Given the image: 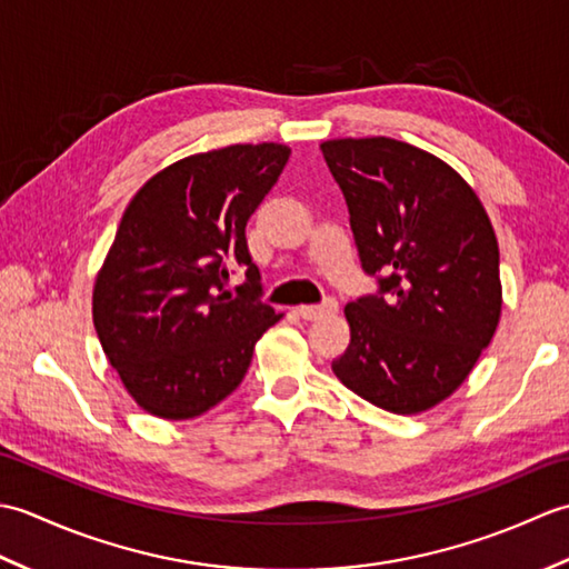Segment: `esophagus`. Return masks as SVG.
Returning <instances> with one entry per match:
<instances>
[{
  "mask_svg": "<svg viewBox=\"0 0 569 569\" xmlns=\"http://www.w3.org/2000/svg\"><path fill=\"white\" fill-rule=\"evenodd\" d=\"M340 310V306H337V300H325L322 306H300L298 308V316L303 320H320V318H328V316H335V312Z\"/></svg>",
  "mask_w": 569,
  "mask_h": 569,
  "instance_id": "esophagus-1",
  "label": "esophagus"
}]
</instances>
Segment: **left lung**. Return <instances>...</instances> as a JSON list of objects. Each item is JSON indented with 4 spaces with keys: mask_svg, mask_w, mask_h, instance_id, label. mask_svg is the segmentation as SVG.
Returning a JSON list of instances; mask_svg holds the SVG:
<instances>
[{
    "mask_svg": "<svg viewBox=\"0 0 569 569\" xmlns=\"http://www.w3.org/2000/svg\"><path fill=\"white\" fill-rule=\"evenodd\" d=\"M379 293L345 308L335 377L365 401L416 416L450 398L501 318L499 241L485 204L438 156L389 137L320 143Z\"/></svg>",
    "mask_w": 569,
    "mask_h": 569,
    "instance_id": "1",
    "label": "left lung"
}]
</instances>
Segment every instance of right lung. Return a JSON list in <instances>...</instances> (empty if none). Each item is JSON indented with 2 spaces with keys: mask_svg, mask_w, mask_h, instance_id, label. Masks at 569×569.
<instances>
[{
  "mask_svg": "<svg viewBox=\"0 0 569 569\" xmlns=\"http://www.w3.org/2000/svg\"><path fill=\"white\" fill-rule=\"evenodd\" d=\"M291 156L234 143L186 156L131 198L92 288V322L127 393L163 420L198 418L232 393L253 345L283 318L259 300L244 227ZM227 264L250 283L223 291Z\"/></svg>",
  "mask_w": 569,
  "mask_h": 569,
  "instance_id": "add662e5",
  "label": "right lung"
}]
</instances>
